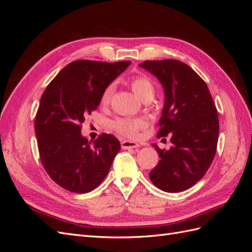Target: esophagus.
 I'll list each match as a JSON object with an SVG mask.
<instances>
[{
	"instance_id": "obj_1",
	"label": "esophagus",
	"mask_w": 252,
	"mask_h": 252,
	"mask_svg": "<svg viewBox=\"0 0 252 252\" xmlns=\"http://www.w3.org/2000/svg\"><path fill=\"white\" fill-rule=\"evenodd\" d=\"M121 146L123 149H133L140 147V144L133 141H123L121 143Z\"/></svg>"
}]
</instances>
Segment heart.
Here are the masks:
<instances>
[{"label":"heart","instance_id":"obj_1","mask_svg":"<svg viewBox=\"0 0 252 252\" xmlns=\"http://www.w3.org/2000/svg\"><path fill=\"white\" fill-rule=\"evenodd\" d=\"M129 86L143 102H150L156 94V86L152 81L145 77V75H136L128 81ZM113 86L109 85L106 87L102 94L101 103L102 105H108L110 103L111 96L113 94ZM145 122L141 119H118L113 122L114 130L120 134L133 138L142 128L145 127Z\"/></svg>","mask_w":252,"mask_h":252}]
</instances>
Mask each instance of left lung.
Returning a JSON list of instances; mask_svg holds the SVG:
<instances>
[{
	"label": "left lung",
	"mask_w": 252,
	"mask_h": 252,
	"mask_svg": "<svg viewBox=\"0 0 252 252\" xmlns=\"http://www.w3.org/2000/svg\"><path fill=\"white\" fill-rule=\"evenodd\" d=\"M140 67L156 75L164 88L157 136H171L168 150L152 144L161 159L149 178L163 191H184L204 177L215 158L220 130L215 102L204 80L185 63L145 61Z\"/></svg>",
	"instance_id": "obj_1"
}]
</instances>
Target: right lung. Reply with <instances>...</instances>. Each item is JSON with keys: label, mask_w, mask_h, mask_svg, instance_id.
<instances>
[{"label": "right lung", "mask_w": 252, "mask_h": 252, "mask_svg": "<svg viewBox=\"0 0 252 252\" xmlns=\"http://www.w3.org/2000/svg\"><path fill=\"white\" fill-rule=\"evenodd\" d=\"M130 63L74 61L42 94L34 122L41 162L51 180L68 191L86 193L96 188L121 149L116 136L102 133L91 143L81 130L105 88Z\"/></svg>", "instance_id": "1"}]
</instances>
